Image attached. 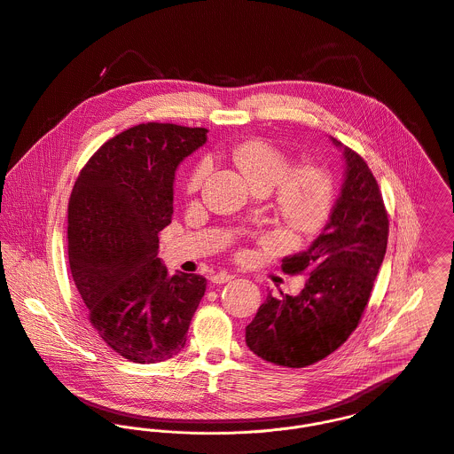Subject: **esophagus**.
<instances>
[{"mask_svg": "<svg viewBox=\"0 0 454 454\" xmlns=\"http://www.w3.org/2000/svg\"><path fill=\"white\" fill-rule=\"evenodd\" d=\"M233 277H235V275H231V273L219 272L212 277V280H214L215 284H224V282H230Z\"/></svg>", "mask_w": 454, "mask_h": 454, "instance_id": "esophagus-1", "label": "esophagus"}]
</instances>
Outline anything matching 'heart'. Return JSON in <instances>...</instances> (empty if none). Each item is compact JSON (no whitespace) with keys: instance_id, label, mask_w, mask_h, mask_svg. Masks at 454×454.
I'll return each mask as SVG.
<instances>
[{"instance_id":"b5f03b06","label":"heart","mask_w":454,"mask_h":454,"mask_svg":"<svg viewBox=\"0 0 454 454\" xmlns=\"http://www.w3.org/2000/svg\"><path fill=\"white\" fill-rule=\"evenodd\" d=\"M233 160L251 182L262 189L277 187V205L282 217L296 228H314L326 215L333 182L330 174L317 165L293 168V161L272 144L249 140L233 151ZM210 172V161H200L189 179L187 191L196 192Z\"/></svg>"}]
</instances>
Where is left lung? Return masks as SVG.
<instances>
[{
    "instance_id": "obj_1",
    "label": "left lung",
    "mask_w": 454,
    "mask_h": 454,
    "mask_svg": "<svg viewBox=\"0 0 454 454\" xmlns=\"http://www.w3.org/2000/svg\"><path fill=\"white\" fill-rule=\"evenodd\" d=\"M344 158L346 181L323 233L307 251L282 260V272L307 275L305 287L298 296L269 294L246 328L249 349L265 362L287 368L321 362L362 321L386 254L389 221L366 161L349 147Z\"/></svg>"
}]
</instances>
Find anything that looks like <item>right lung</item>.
<instances>
[{
  "label": "right lung",
  "instance_id": "1",
  "mask_svg": "<svg viewBox=\"0 0 454 454\" xmlns=\"http://www.w3.org/2000/svg\"><path fill=\"white\" fill-rule=\"evenodd\" d=\"M207 140L205 128L145 122L106 140L68 201V260L92 328L128 362L179 355L207 289L196 273L170 275L158 258L174 214V177Z\"/></svg>",
  "mask_w": 454,
  "mask_h": 454
}]
</instances>
